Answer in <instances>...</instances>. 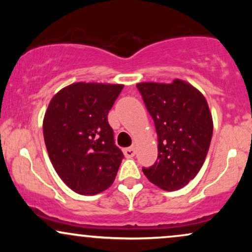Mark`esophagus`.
Returning a JSON list of instances; mask_svg holds the SVG:
<instances>
[{
  "mask_svg": "<svg viewBox=\"0 0 252 252\" xmlns=\"http://www.w3.org/2000/svg\"><path fill=\"white\" fill-rule=\"evenodd\" d=\"M124 155H126V158H132V156H135L136 154V150L135 148H132V147H130V148H126L123 150Z\"/></svg>",
  "mask_w": 252,
  "mask_h": 252,
  "instance_id": "1",
  "label": "esophagus"
}]
</instances>
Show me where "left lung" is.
<instances>
[{"label": "left lung", "instance_id": "1", "mask_svg": "<svg viewBox=\"0 0 252 252\" xmlns=\"http://www.w3.org/2000/svg\"><path fill=\"white\" fill-rule=\"evenodd\" d=\"M136 86L154 121L158 142V160L143 167L144 175L162 189H180L195 178L209 152L213 132L209 104L180 79Z\"/></svg>", "mask_w": 252, "mask_h": 252}]
</instances>
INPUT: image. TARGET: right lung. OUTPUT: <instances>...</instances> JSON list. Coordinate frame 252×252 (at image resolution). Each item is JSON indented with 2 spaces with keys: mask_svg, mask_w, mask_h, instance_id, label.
Returning a JSON list of instances; mask_svg holds the SVG:
<instances>
[{
  "mask_svg": "<svg viewBox=\"0 0 252 252\" xmlns=\"http://www.w3.org/2000/svg\"><path fill=\"white\" fill-rule=\"evenodd\" d=\"M123 85L74 83L52 98L43 118L51 162L72 190L94 195L109 189L124 158L108 114Z\"/></svg>",
  "mask_w": 252,
  "mask_h": 252,
  "instance_id": "add662e5",
  "label": "right lung"
}]
</instances>
